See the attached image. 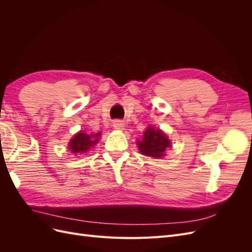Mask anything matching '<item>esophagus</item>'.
I'll return each instance as SVG.
<instances>
[{"instance_id":"34e87169","label":"esophagus","mask_w":252,"mask_h":252,"mask_svg":"<svg viewBox=\"0 0 252 252\" xmlns=\"http://www.w3.org/2000/svg\"><path fill=\"white\" fill-rule=\"evenodd\" d=\"M112 126L116 129H124V122L121 120H116V121H113Z\"/></svg>"}]
</instances>
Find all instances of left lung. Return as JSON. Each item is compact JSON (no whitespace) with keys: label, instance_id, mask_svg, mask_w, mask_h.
Wrapping results in <instances>:
<instances>
[{"label":"left lung","instance_id":"8db88e82","mask_svg":"<svg viewBox=\"0 0 252 252\" xmlns=\"http://www.w3.org/2000/svg\"><path fill=\"white\" fill-rule=\"evenodd\" d=\"M138 146L143 155L158 158L164 156L165 149L170 146V141L161 130L149 127L144 132L143 141L138 142Z\"/></svg>","mask_w":252,"mask_h":252}]
</instances>
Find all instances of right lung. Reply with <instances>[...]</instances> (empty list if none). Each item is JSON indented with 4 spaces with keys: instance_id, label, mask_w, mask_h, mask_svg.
Here are the masks:
<instances>
[{
    "instance_id": "obj_1",
    "label": "right lung",
    "mask_w": 252,
    "mask_h": 252,
    "mask_svg": "<svg viewBox=\"0 0 252 252\" xmlns=\"http://www.w3.org/2000/svg\"><path fill=\"white\" fill-rule=\"evenodd\" d=\"M100 133L96 134H86L84 132H79L75 134L73 138L71 139L69 143V148L70 151L73 152V154H82V152H86L90 147H93L95 143L98 141V136H100Z\"/></svg>"
}]
</instances>
